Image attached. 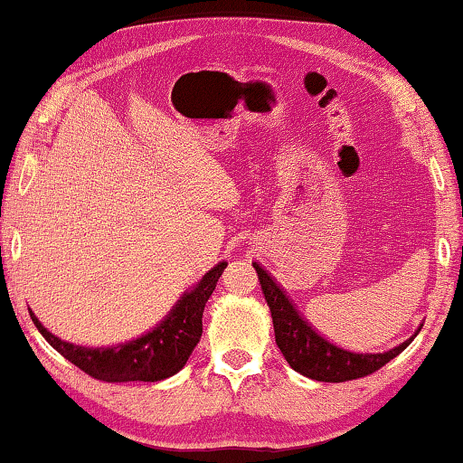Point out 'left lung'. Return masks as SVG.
Instances as JSON below:
<instances>
[{
	"label": "left lung",
	"mask_w": 463,
	"mask_h": 463,
	"mask_svg": "<svg viewBox=\"0 0 463 463\" xmlns=\"http://www.w3.org/2000/svg\"><path fill=\"white\" fill-rule=\"evenodd\" d=\"M254 269L258 272V280H260L266 303L270 307L277 345L280 347L288 366L311 380H319V383H345V380L368 376L396 358L401 352L407 350L409 344L423 327L420 326L415 331V335L409 337L407 342L383 354H360L344 350V347L327 342L326 337L311 327L309 321H305L298 315L293 301H290L285 290L274 282V279L260 264L254 262Z\"/></svg>",
	"instance_id": "left-lung-1"
}]
</instances>
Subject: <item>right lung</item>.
I'll return each mask as SVG.
<instances>
[{"instance_id":"right-lung-1","label":"right lung","mask_w":463,"mask_h":463,"mask_svg":"<svg viewBox=\"0 0 463 463\" xmlns=\"http://www.w3.org/2000/svg\"><path fill=\"white\" fill-rule=\"evenodd\" d=\"M225 266L227 262L213 266L197 285L178 298L156 327L119 345L85 347L69 344L52 335L36 315L28 311L46 342L85 374L103 383H158V380L175 376L191 358L203 334L205 303L215 290Z\"/></svg>"}]
</instances>
